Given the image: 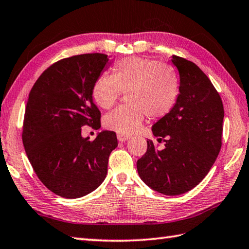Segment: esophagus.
Masks as SVG:
<instances>
[{"label":"esophagus","mask_w":249,"mask_h":249,"mask_svg":"<svg viewBox=\"0 0 249 249\" xmlns=\"http://www.w3.org/2000/svg\"><path fill=\"white\" fill-rule=\"evenodd\" d=\"M117 139L119 142H125L130 139V135H124V134H120L117 133Z\"/></svg>","instance_id":"34e87169"}]
</instances>
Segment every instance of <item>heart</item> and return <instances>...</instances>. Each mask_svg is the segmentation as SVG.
<instances>
[{
	"label": "heart",
	"mask_w": 249,
	"mask_h": 249,
	"mask_svg": "<svg viewBox=\"0 0 249 249\" xmlns=\"http://www.w3.org/2000/svg\"><path fill=\"white\" fill-rule=\"evenodd\" d=\"M113 71V75L103 74L95 80L94 102L108 109L121 93H126L128 104L105 116L106 129L130 135L138 131L146 115L150 119H160L173 109L179 94V78L171 65L129 57L119 60Z\"/></svg>",
	"instance_id": "heart-1"
}]
</instances>
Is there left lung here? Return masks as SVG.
Here are the masks:
<instances>
[{"label": "left lung", "mask_w": 249, "mask_h": 249, "mask_svg": "<svg viewBox=\"0 0 249 249\" xmlns=\"http://www.w3.org/2000/svg\"><path fill=\"white\" fill-rule=\"evenodd\" d=\"M179 73V94L169 114L153 125L162 150L147 141V151L136 162L151 189L178 196L195 188L209 173L221 148L225 110L209 77L191 61L173 55Z\"/></svg>", "instance_id": "obj_1"}]
</instances>
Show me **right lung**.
I'll return each mask as SVG.
<instances>
[{"instance_id":"add662e5","label":"right lung","mask_w":249,"mask_h":249,"mask_svg":"<svg viewBox=\"0 0 249 249\" xmlns=\"http://www.w3.org/2000/svg\"><path fill=\"white\" fill-rule=\"evenodd\" d=\"M108 63L107 54L65 58L45 70L30 91L22 142L39 180L67 199L95 190L107 174L108 158L118 145L113 131L95 140L83 138L84 125L101 126L92 87Z\"/></svg>"}]
</instances>
